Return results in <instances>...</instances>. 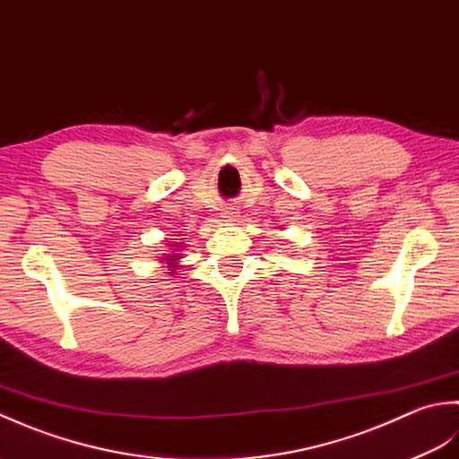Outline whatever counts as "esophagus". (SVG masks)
<instances>
[{
	"mask_svg": "<svg viewBox=\"0 0 459 459\" xmlns=\"http://www.w3.org/2000/svg\"><path fill=\"white\" fill-rule=\"evenodd\" d=\"M221 218L226 220V221H236L239 218V213L236 210H226V212L221 213Z\"/></svg>",
	"mask_w": 459,
	"mask_h": 459,
	"instance_id": "1",
	"label": "esophagus"
}]
</instances>
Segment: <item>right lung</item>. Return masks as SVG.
<instances>
[{
    "label": "right lung",
    "mask_w": 459,
    "mask_h": 459,
    "mask_svg": "<svg viewBox=\"0 0 459 459\" xmlns=\"http://www.w3.org/2000/svg\"><path fill=\"white\" fill-rule=\"evenodd\" d=\"M174 259H178V255H172V257H170V261H174Z\"/></svg>",
    "instance_id": "add662e5"
}]
</instances>
